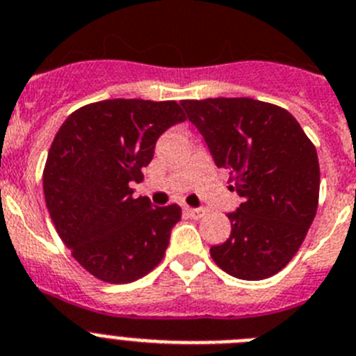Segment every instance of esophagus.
Wrapping results in <instances>:
<instances>
[{"mask_svg": "<svg viewBox=\"0 0 356 356\" xmlns=\"http://www.w3.org/2000/svg\"><path fill=\"white\" fill-rule=\"evenodd\" d=\"M186 213L190 214L191 218H202L206 214V209L204 207H186Z\"/></svg>", "mask_w": 356, "mask_h": 356, "instance_id": "1", "label": "esophagus"}]
</instances>
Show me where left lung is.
I'll use <instances>...</instances> for the list:
<instances>
[{"label":"left lung","mask_w":356,"mask_h":356,"mask_svg":"<svg viewBox=\"0 0 356 356\" xmlns=\"http://www.w3.org/2000/svg\"><path fill=\"white\" fill-rule=\"evenodd\" d=\"M218 168L243 198L229 213L230 236L211 257L241 280L273 277L302 246L318 211L319 161L287 110L250 97L182 101Z\"/></svg>","instance_id":"obj_1"}]
</instances>
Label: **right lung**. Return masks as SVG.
<instances>
[{
    "label": "right lung",
    "mask_w": 356,
    "mask_h": 356,
    "mask_svg": "<svg viewBox=\"0 0 356 356\" xmlns=\"http://www.w3.org/2000/svg\"><path fill=\"white\" fill-rule=\"evenodd\" d=\"M184 120L175 101L108 99L69 115L54 136L42 179L47 211L99 280L129 284L161 262L181 207H152L131 184L143 179L159 136Z\"/></svg>",
    "instance_id": "right-lung-1"
}]
</instances>
